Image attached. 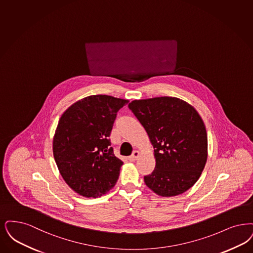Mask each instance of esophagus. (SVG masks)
I'll return each mask as SVG.
<instances>
[{
	"mask_svg": "<svg viewBox=\"0 0 253 253\" xmlns=\"http://www.w3.org/2000/svg\"><path fill=\"white\" fill-rule=\"evenodd\" d=\"M139 152L138 151H134V152H132V154H131V156H129V160L131 161V162H133V161H135L138 157H139Z\"/></svg>",
	"mask_w": 253,
	"mask_h": 253,
	"instance_id": "esophagus-1",
	"label": "esophagus"
}]
</instances>
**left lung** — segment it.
Listing matches in <instances>:
<instances>
[{
    "mask_svg": "<svg viewBox=\"0 0 253 253\" xmlns=\"http://www.w3.org/2000/svg\"><path fill=\"white\" fill-rule=\"evenodd\" d=\"M129 109L141 123L154 148L155 169L146 185L162 197L187 191L207 161V132L197 110L174 97L135 100Z\"/></svg>",
    "mask_w": 253,
    "mask_h": 253,
    "instance_id": "8db88e82",
    "label": "left lung"
}]
</instances>
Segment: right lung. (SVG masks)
Returning <instances> with one entry per match:
<instances>
[{
  "label": "right lung",
  "mask_w": 253,
  "mask_h": 253,
  "mask_svg": "<svg viewBox=\"0 0 253 253\" xmlns=\"http://www.w3.org/2000/svg\"><path fill=\"white\" fill-rule=\"evenodd\" d=\"M127 100L93 95L76 101L61 116L52 141L55 163L64 181L86 198H98L116 184L121 159L109 139L117 113Z\"/></svg>",
  "instance_id": "right-lung-1"
}]
</instances>
